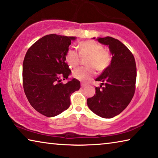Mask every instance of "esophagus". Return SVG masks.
<instances>
[{
    "label": "esophagus",
    "instance_id": "esophagus-1",
    "mask_svg": "<svg viewBox=\"0 0 158 158\" xmlns=\"http://www.w3.org/2000/svg\"><path fill=\"white\" fill-rule=\"evenodd\" d=\"M86 87V85L85 83H81V87Z\"/></svg>",
    "mask_w": 158,
    "mask_h": 158
}]
</instances>
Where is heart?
Wrapping results in <instances>:
<instances>
[{
	"instance_id": "heart-1",
	"label": "heart",
	"mask_w": 158,
	"mask_h": 158,
	"mask_svg": "<svg viewBox=\"0 0 158 158\" xmlns=\"http://www.w3.org/2000/svg\"><path fill=\"white\" fill-rule=\"evenodd\" d=\"M78 52L70 48L66 52L65 61L70 69L77 66L81 57H87L85 61L87 67H80L73 71V76L81 81H88L99 71H104L111 63L110 52L103 48L102 45L93 40H86L77 44Z\"/></svg>"
}]
</instances>
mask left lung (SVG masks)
I'll return each instance as SVG.
<instances>
[{
  "label": "left lung",
  "mask_w": 158,
  "mask_h": 158,
  "mask_svg": "<svg viewBox=\"0 0 158 158\" xmlns=\"http://www.w3.org/2000/svg\"><path fill=\"white\" fill-rule=\"evenodd\" d=\"M97 40L108 45L113 57L109 66L95 80L102 82V85L100 87H95V94L88 98L87 103L95 114L111 118L125 110L134 97L136 62L133 54L118 39L107 36L99 38Z\"/></svg>",
  "instance_id": "left-lung-1"
}]
</instances>
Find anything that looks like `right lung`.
Wrapping results in <instances>:
<instances>
[{"mask_svg":"<svg viewBox=\"0 0 158 158\" xmlns=\"http://www.w3.org/2000/svg\"><path fill=\"white\" fill-rule=\"evenodd\" d=\"M73 36L50 34L36 41L27 52L23 62L24 93L30 104L40 114L54 117L71 105V94L81 88V82L69 80L71 71L65 55Z\"/></svg>","mask_w":158,"mask_h":158,"instance_id":"1","label":"right lung"}]
</instances>
